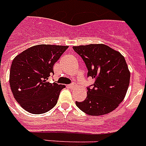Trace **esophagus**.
I'll return each instance as SVG.
<instances>
[{
	"label": "esophagus",
	"instance_id": "1",
	"mask_svg": "<svg viewBox=\"0 0 146 146\" xmlns=\"http://www.w3.org/2000/svg\"><path fill=\"white\" fill-rule=\"evenodd\" d=\"M68 88H69L73 89L75 88V85H74L73 84H69V85H68Z\"/></svg>",
	"mask_w": 146,
	"mask_h": 146
}]
</instances>
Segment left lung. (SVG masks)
I'll use <instances>...</instances> for the list:
<instances>
[{"label":"left lung","mask_w":146,"mask_h":146,"mask_svg":"<svg viewBox=\"0 0 146 146\" xmlns=\"http://www.w3.org/2000/svg\"><path fill=\"white\" fill-rule=\"evenodd\" d=\"M82 58L88 76L95 83L88 87L84 101L76 102L84 113L101 116L112 112L125 97L130 83V72L124 57L107 45H80L73 47Z\"/></svg>","instance_id":"obj_1"}]
</instances>
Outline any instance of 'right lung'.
I'll return each instance as SVG.
<instances>
[{
  "label": "right lung",
  "mask_w": 146,
  "mask_h": 146,
  "mask_svg": "<svg viewBox=\"0 0 146 146\" xmlns=\"http://www.w3.org/2000/svg\"><path fill=\"white\" fill-rule=\"evenodd\" d=\"M68 46L39 44L18 54L12 61L9 83L15 100L33 114L48 112L56 105L64 85L49 83L53 66Z\"/></svg>",
  "instance_id": "1"
}]
</instances>
